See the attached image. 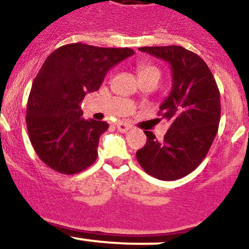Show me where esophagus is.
I'll list each match as a JSON object with an SVG mask.
<instances>
[{
	"label": "esophagus",
	"instance_id": "34e87169",
	"mask_svg": "<svg viewBox=\"0 0 249 249\" xmlns=\"http://www.w3.org/2000/svg\"><path fill=\"white\" fill-rule=\"evenodd\" d=\"M116 128L120 133H125L130 129V125L124 124V122H119V124H116Z\"/></svg>",
	"mask_w": 249,
	"mask_h": 249
}]
</instances>
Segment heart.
Instances as JSON below:
<instances>
[{"mask_svg": "<svg viewBox=\"0 0 249 249\" xmlns=\"http://www.w3.org/2000/svg\"><path fill=\"white\" fill-rule=\"evenodd\" d=\"M138 72H139V77L140 79H143V77H153L156 76L160 79V71L159 68H156L155 66L153 64H140L138 68Z\"/></svg>", "mask_w": 249, "mask_h": 249, "instance_id": "heart-1", "label": "heart"}]
</instances>
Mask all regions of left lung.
<instances>
[{
    "instance_id": "8db88e82",
    "label": "left lung",
    "mask_w": 249,
    "mask_h": 249,
    "mask_svg": "<svg viewBox=\"0 0 249 249\" xmlns=\"http://www.w3.org/2000/svg\"><path fill=\"white\" fill-rule=\"evenodd\" d=\"M139 50L170 64L173 86L159 111L170 128L162 140L144 132L147 142L136 152V159L153 178L178 180L199 166L213 143L221 116L219 88L205 61L183 47Z\"/></svg>"
}]
</instances>
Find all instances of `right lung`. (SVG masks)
<instances>
[{"label": "right lung", "instance_id": "add662e5", "mask_svg": "<svg viewBox=\"0 0 249 249\" xmlns=\"http://www.w3.org/2000/svg\"><path fill=\"white\" fill-rule=\"evenodd\" d=\"M132 55L130 48L71 43L47 57L30 89L26 122L36 154L49 168L72 175L94 163L109 124L83 119L81 102L101 87L111 67Z\"/></svg>", "mask_w": 249, "mask_h": 249}]
</instances>
